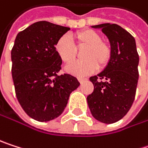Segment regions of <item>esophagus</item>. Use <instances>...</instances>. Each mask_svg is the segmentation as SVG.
<instances>
[{"mask_svg":"<svg viewBox=\"0 0 148 148\" xmlns=\"http://www.w3.org/2000/svg\"><path fill=\"white\" fill-rule=\"evenodd\" d=\"M78 81L80 82V83H82V82H84L85 81H87V79H86V78H82V77H79V78H78Z\"/></svg>","mask_w":148,"mask_h":148,"instance_id":"34e87169","label":"esophagus"}]
</instances>
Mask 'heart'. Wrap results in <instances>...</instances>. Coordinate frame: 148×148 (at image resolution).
<instances>
[{"label":"heart","instance_id":"1","mask_svg":"<svg viewBox=\"0 0 148 148\" xmlns=\"http://www.w3.org/2000/svg\"><path fill=\"white\" fill-rule=\"evenodd\" d=\"M76 47L68 35H62L55 43V51L60 59L69 63L75 60L77 54V48L85 47L82 53L84 60L73 61L66 66L65 70L75 76H86L94 73L97 67H104L111 59V47L101 40V35L93 29H84L75 34Z\"/></svg>","mask_w":148,"mask_h":148}]
</instances>
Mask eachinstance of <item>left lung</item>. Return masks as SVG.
<instances>
[{"label": "left lung", "instance_id": "left-lung-1", "mask_svg": "<svg viewBox=\"0 0 148 148\" xmlns=\"http://www.w3.org/2000/svg\"><path fill=\"white\" fill-rule=\"evenodd\" d=\"M101 28L111 47V59L104 70L90 77L94 92L87 98L95 119L112 124L122 119L134 101L139 79V54L134 38L117 24L92 26Z\"/></svg>", "mask_w": 148, "mask_h": 148}]
</instances>
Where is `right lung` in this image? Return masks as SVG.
<instances>
[{"instance_id": "right-lung-1", "label": "right lung", "mask_w": 148, "mask_h": 148, "mask_svg": "<svg viewBox=\"0 0 148 148\" xmlns=\"http://www.w3.org/2000/svg\"><path fill=\"white\" fill-rule=\"evenodd\" d=\"M69 27L46 21L20 32L11 51L12 77L16 97L25 113L38 121L60 116L70 94L80 82L71 75H58L62 60L55 43Z\"/></svg>"}]
</instances>
